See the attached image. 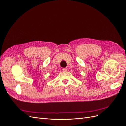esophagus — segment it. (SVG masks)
I'll return each instance as SVG.
<instances>
[{"label":"esophagus","instance_id":"esophagus-1","mask_svg":"<svg viewBox=\"0 0 126 126\" xmlns=\"http://www.w3.org/2000/svg\"><path fill=\"white\" fill-rule=\"evenodd\" d=\"M63 71H64V72H66V71H67V70H68V69L67 68H63Z\"/></svg>","mask_w":126,"mask_h":126}]
</instances>
